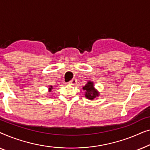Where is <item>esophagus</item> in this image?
<instances>
[{"instance_id":"esophagus-1","label":"esophagus","mask_w":150,"mask_h":150,"mask_svg":"<svg viewBox=\"0 0 150 150\" xmlns=\"http://www.w3.org/2000/svg\"><path fill=\"white\" fill-rule=\"evenodd\" d=\"M76 82H77L76 79H73L72 80H71V81H69L68 83L69 84V85H75L76 84Z\"/></svg>"}]
</instances>
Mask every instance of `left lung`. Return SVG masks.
Returning <instances> with one entry per match:
<instances>
[{
  "mask_svg": "<svg viewBox=\"0 0 150 150\" xmlns=\"http://www.w3.org/2000/svg\"><path fill=\"white\" fill-rule=\"evenodd\" d=\"M83 90L85 91V97L87 99L93 100L99 96V92L94 88L93 83L91 81L87 82V83L83 87Z\"/></svg>",
  "mask_w": 150,
  "mask_h": 150,
  "instance_id": "left-lung-1",
  "label": "left lung"
}]
</instances>
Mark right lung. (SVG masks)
<instances>
[{
    "instance_id": "right-lung-1",
    "label": "right lung",
    "mask_w": 150,
    "mask_h": 150,
    "mask_svg": "<svg viewBox=\"0 0 150 150\" xmlns=\"http://www.w3.org/2000/svg\"><path fill=\"white\" fill-rule=\"evenodd\" d=\"M52 89V86H50V87H49V88H48V90H49V91H51V90Z\"/></svg>"
}]
</instances>
